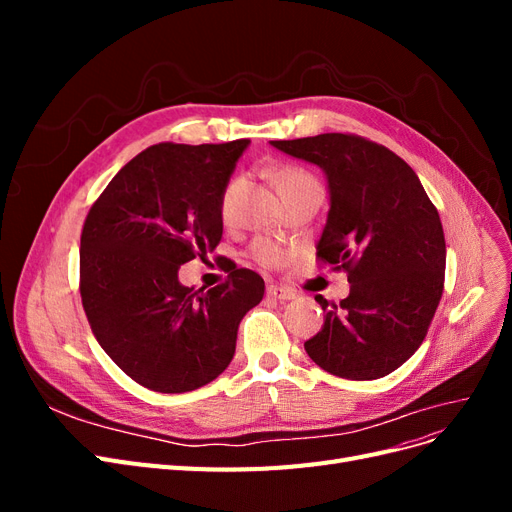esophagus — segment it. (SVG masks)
Returning a JSON list of instances; mask_svg holds the SVG:
<instances>
[{"label":"esophagus","mask_w":512,"mask_h":512,"mask_svg":"<svg viewBox=\"0 0 512 512\" xmlns=\"http://www.w3.org/2000/svg\"><path fill=\"white\" fill-rule=\"evenodd\" d=\"M267 294H269V297L277 299V301H290V299L297 297V294H294L290 288H282V286H277V284L267 286Z\"/></svg>","instance_id":"esophagus-1"}]
</instances>
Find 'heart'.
Wrapping results in <instances>:
<instances>
[{
  "label": "heart",
  "mask_w": 512,
  "mask_h": 512,
  "mask_svg": "<svg viewBox=\"0 0 512 512\" xmlns=\"http://www.w3.org/2000/svg\"><path fill=\"white\" fill-rule=\"evenodd\" d=\"M273 183L277 185V190H280V194L284 196L286 192L294 190V188H301V185H307V183H318L314 175H309L307 170L299 168V166H280L273 170ZM239 185H241V179H230L224 190H222V196H220V215L222 220H230L232 215V205H235V196L239 192ZM250 256L254 258V262H258L260 267L265 269H282L286 267L292 254L286 252L284 247H280L277 243L269 241V239H256L252 243V250H250Z\"/></svg>",
  "instance_id": "heart-1"
}]
</instances>
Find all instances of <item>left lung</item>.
Instances as JSON below:
<instances>
[{
	"instance_id": "obj_1",
	"label": "left lung",
	"mask_w": 512,
	"mask_h": 512,
	"mask_svg": "<svg viewBox=\"0 0 512 512\" xmlns=\"http://www.w3.org/2000/svg\"><path fill=\"white\" fill-rule=\"evenodd\" d=\"M271 145L327 173L331 209L316 260L350 282L339 303L316 294L327 316L305 352L346 380L391 374L423 344L442 299L446 243L436 205L397 153L365 136L331 132Z\"/></svg>"
}]
</instances>
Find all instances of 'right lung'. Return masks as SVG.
<instances>
[{
	"instance_id": "1",
	"label": "right lung",
	"mask_w": 512,
	"mask_h": 512,
	"mask_svg": "<svg viewBox=\"0 0 512 512\" xmlns=\"http://www.w3.org/2000/svg\"><path fill=\"white\" fill-rule=\"evenodd\" d=\"M247 143L151 145L85 218L79 290L91 333L149 391L185 393L218 378L241 318L265 294L262 277L237 265L207 292L177 277L222 241L220 196Z\"/></svg>"
}]
</instances>
